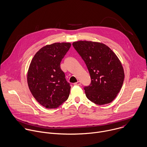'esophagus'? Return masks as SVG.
I'll use <instances>...</instances> for the list:
<instances>
[{
	"label": "esophagus",
	"mask_w": 147,
	"mask_h": 147,
	"mask_svg": "<svg viewBox=\"0 0 147 147\" xmlns=\"http://www.w3.org/2000/svg\"><path fill=\"white\" fill-rule=\"evenodd\" d=\"M74 85H81V82L79 81H78L77 82H75V83L74 84Z\"/></svg>",
	"instance_id": "obj_1"
}]
</instances>
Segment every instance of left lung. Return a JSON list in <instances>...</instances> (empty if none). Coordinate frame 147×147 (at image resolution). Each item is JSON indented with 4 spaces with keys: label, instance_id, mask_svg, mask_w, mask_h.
I'll use <instances>...</instances> for the list:
<instances>
[{
    "label": "left lung",
    "instance_id": "8db88e82",
    "mask_svg": "<svg viewBox=\"0 0 147 147\" xmlns=\"http://www.w3.org/2000/svg\"><path fill=\"white\" fill-rule=\"evenodd\" d=\"M72 44L85 62L90 76V85L84 88L87 98L99 105L112 102L119 92L125 77L118 57L102 42L78 41Z\"/></svg>",
    "mask_w": 147,
    "mask_h": 147
}]
</instances>
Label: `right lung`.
Here are the masks:
<instances>
[{"label":"right lung","mask_w":147,"mask_h":147,"mask_svg":"<svg viewBox=\"0 0 147 147\" xmlns=\"http://www.w3.org/2000/svg\"><path fill=\"white\" fill-rule=\"evenodd\" d=\"M70 42L48 44L36 53L30 63L27 82L34 99L47 109H55L69 97L71 86L60 65Z\"/></svg>","instance_id":"obj_1"}]
</instances>
